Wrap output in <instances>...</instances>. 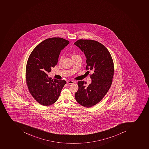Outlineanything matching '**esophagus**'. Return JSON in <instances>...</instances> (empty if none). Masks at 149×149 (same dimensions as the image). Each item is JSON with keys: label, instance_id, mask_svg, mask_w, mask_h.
<instances>
[{"label": "esophagus", "instance_id": "34e87169", "mask_svg": "<svg viewBox=\"0 0 149 149\" xmlns=\"http://www.w3.org/2000/svg\"><path fill=\"white\" fill-rule=\"evenodd\" d=\"M67 83H68V84H72L74 83V82L72 81V80H68V81H67Z\"/></svg>", "mask_w": 149, "mask_h": 149}]
</instances>
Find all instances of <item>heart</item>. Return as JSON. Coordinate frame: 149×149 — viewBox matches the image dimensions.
<instances>
[{
    "label": "heart",
    "instance_id": "heart-1",
    "mask_svg": "<svg viewBox=\"0 0 149 149\" xmlns=\"http://www.w3.org/2000/svg\"><path fill=\"white\" fill-rule=\"evenodd\" d=\"M75 56V55H73L72 56ZM63 56H61L59 58V62H62V60H63Z\"/></svg>",
    "mask_w": 149,
    "mask_h": 149
}]
</instances>
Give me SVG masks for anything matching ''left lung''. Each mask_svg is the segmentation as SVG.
<instances>
[{
	"instance_id": "left-lung-1",
	"label": "left lung",
	"mask_w": 149,
	"mask_h": 149,
	"mask_svg": "<svg viewBox=\"0 0 149 149\" xmlns=\"http://www.w3.org/2000/svg\"><path fill=\"white\" fill-rule=\"evenodd\" d=\"M74 45L86 57V70L93 72L90 75L91 84L86 86L85 81H79V89L75 94L79 104L89 108L100 102L111 87L114 71L113 60L108 49L98 41L79 40Z\"/></svg>"
}]
</instances>
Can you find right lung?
I'll use <instances>...</instances> for the list:
<instances>
[{
  "label": "right lung",
  "instance_id": "obj_1",
  "mask_svg": "<svg viewBox=\"0 0 149 149\" xmlns=\"http://www.w3.org/2000/svg\"><path fill=\"white\" fill-rule=\"evenodd\" d=\"M69 43L61 38H48L38 44L29 57L26 83L31 95L42 105L49 106L56 102L66 83L65 80L52 79L47 73L56 65L61 51Z\"/></svg>",
  "mask_w": 149,
  "mask_h": 149
}]
</instances>
